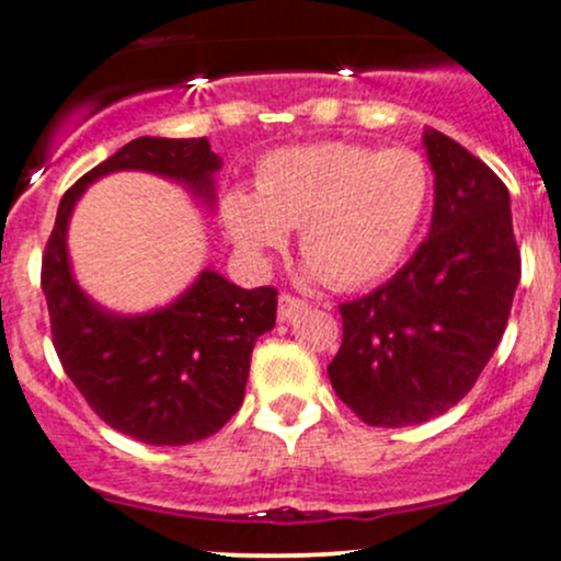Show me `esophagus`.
<instances>
[{"instance_id":"obj_1","label":"esophagus","mask_w":561,"mask_h":561,"mask_svg":"<svg viewBox=\"0 0 561 561\" xmlns=\"http://www.w3.org/2000/svg\"><path fill=\"white\" fill-rule=\"evenodd\" d=\"M306 308H308L306 300L295 298V295H289V293H282L279 295V311H276V319H279L282 324H285V321H293L295 317H298V313L306 311Z\"/></svg>"}]
</instances>
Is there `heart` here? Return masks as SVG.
Instances as JSON below:
<instances>
[{
	"mask_svg": "<svg viewBox=\"0 0 561 561\" xmlns=\"http://www.w3.org/2000/svg\"><path fill=\"white\" fill-rule=\"evenodd\" d=\"M427 199L420 152L321 141L263 158L255 192H227L221 221L237 250L259 263L285 248L289 229H300L306 272L358 289L403 259Z\"/></svg>",
	"mask_w": 561,
	"mask_h": 561,
	"instance_id": "obj_1",
	"label": "heart"
}]
</instances>
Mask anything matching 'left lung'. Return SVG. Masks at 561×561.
Returning <instances> with one entry per match:
<instances>
[{
    "label": "left lung",
    "instance_id": "1",
    "mask_svg": "<svg viewBox=\"0 0 561 561\" xmlns=\"http://www.w3.org/2000/svg\"><path fill=\"white\" fill-rule=\"evenodd\" d=\"M435 173L430 234L364 298L343 302V345L327 366L337 398L371 427L422 424L478 382L519 285L508 190L459 141L427 128Z\"/></svg>",
    "mask_w": 561,
    "mask_h": 561
}]
</instances>
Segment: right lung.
<instances>
[{
  "instance_id": "obj_1",
  "label": "right lung",
  "mask_w": 561,
  "mask_h": 561,
  "mask_svg": "<svg viewBox=\"0 0 561 561\" xmlns=\"http://www.w3.org/2000/svg\"><path fill=\"white\" fill-rule=\"evenodd\" d=\"M218 169L221 158L205 137L128 141L62 195L42 259V289L62 369L102 422L150 446L203 440L237 414L255 340L274 330L276 289H242L205 268L165 308L121 317L76 285L68 221L87 186L115 171L158 173L214 205Z\"/></svg>"
}]
</instances>
